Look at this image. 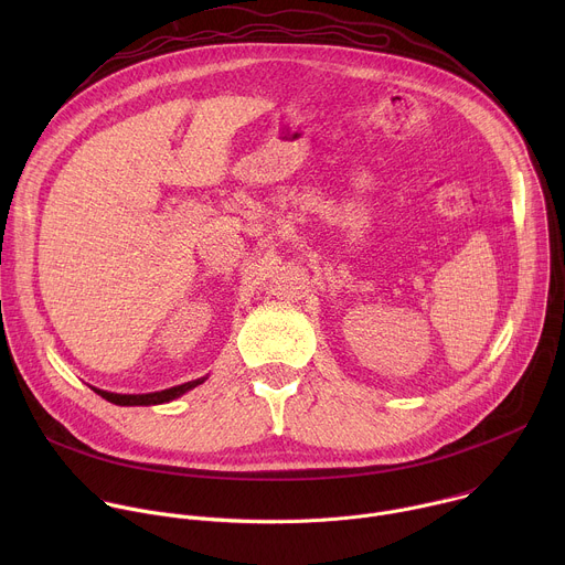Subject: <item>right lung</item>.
<instances>
[{
  "label": "right lung",
  "mask_w": 565,
  "mask_h": 565,
  "mask_svg": "<svg viewBox=\"0 0 565 565\" xmlns=\"http://www.w3.org/2000/svg\"><path fill=\"white\" fill-rule=\"evenodd\" d=\"M207 377H199V380H192V382H185V384H179V386H172V388H163V391H153V393H111V391H103V388H96L92 386L98 395H103L105 399L114 402V405H120V407H147V405H163V402H170V399H177L181 397L183 393H188L190 388L203 384Z\"/></svg>",
  "instance_id": "1"
}]
</instances>
